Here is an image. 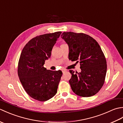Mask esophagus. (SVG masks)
<instances>
[{"mask_svg": "<svg viewBox=\"0 0 123 123\" xmlns=\"http://www.w3.org/2000/svg\"><path fill=\"white\" fill-rule=\"evenodd\" d=\"M62 72H63V74H64L65 72L67 71V70L66 69H62Z\"/></svg>", "mask_w": 123, "mask_h": 123, "instance_id": "obj_1", "label": "esophagus"}]
</instances>
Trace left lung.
Returning a JSON list of instances; mask_svg holds the SVG:
<instances>
[{
    "mask_svg": "<svg viewBox=\"0 0 123 123\" xmlns=\"http://www.w3.org/2000/svg\"><path fill=\"white\" fill-rule=\"evenodd\" d=\"M61 36L68 45L69 59L80 61L81 69L79 73L70 70L72 91L83 97L95 95L103 87L107 72L106 60L100 45L83 33L63 32Z\"/></svg>",
    "mask_w": 123,
    "mask_h": 123,
    "instance_id": "8db88e82",
    "label": "left lung"
}]
</instances>
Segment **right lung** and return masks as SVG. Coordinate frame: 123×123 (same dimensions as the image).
<instances>
[{
    "label": "right lung",
    "mask_w": 123,
    "mask_h": 123,
    "mask_svg": "<svg viewBox=\"0 0 123 123\" xmlns=\"http://www.w3.org/2000/svg\"><path fill=\"white\" fill-rule=\"evenodd\" d=\"M61 33L36 36L26 44L20 54L18 77L26 92L37 100H48L57 92L62 71L47 70L43 66Z\"/></svg>",
    "instance_id": "right-lung-1"
}]
</instances>
